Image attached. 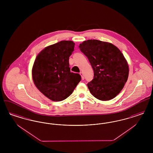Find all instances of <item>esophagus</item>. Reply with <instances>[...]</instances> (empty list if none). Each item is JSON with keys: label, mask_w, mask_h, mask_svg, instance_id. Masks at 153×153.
<instances>
[{"label": "esophagus", "mask_w": 153, "mask_h": 153, "mask_svg": "<svg viewBox=\"0 0 153 153\" xmlns=\"http://www.w3.org/2000/svg\"><path fill=\"white\" fill-rule=\"evenodd\" d=\"M80 74L81 75V79H82V80H84V74L82 72H80Z\"/></svg>", "instance_id": "obj_1"}]
</instances>
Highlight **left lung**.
<instances>
[{
    "instance_id": "left-lung-1",
    "label": "left lung",
    "mask_w": 153,
    "mask_h": 153,
    "mask_svg": "<svg viewBox=\"0 0 153 153\" xmlns=\"http://www.w3.org/2000/svg\"><path fill=\"white\" fill-rule=\"evenodd\" d=\"M79 48L94 72L93 80L87 84L91 94L102 101L114 99L128 76V65L123 54L113 44L96 39L85 41Z\"/></svg>"
}]
</instances>
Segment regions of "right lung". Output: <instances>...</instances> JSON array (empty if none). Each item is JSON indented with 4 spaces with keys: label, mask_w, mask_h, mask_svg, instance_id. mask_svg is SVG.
I'll use <instances>...</instances> for the list:
<instances>
[{
    "label": "right lung",
    "mask_w": 153,
    "mask_h": 153,
    "mask_svg": "<svg viewBox=\"0 0 153 153\" xmlns=\"http://www.w3.org/2000/svg\"><path fill=\"white\" fill-rule=\"evenodd\" d=\"M72 41H62L45 48L35 59L32 69L36 87L53 101L65 100L81 81L79 73L71 72L69 58L74 51Z\"/></svg>",
    "instance_id": "add662e5"
}]
</instances>
